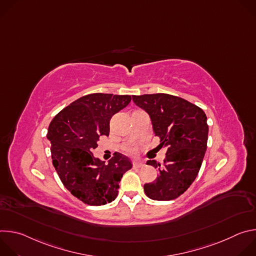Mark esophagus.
<instances>
[{
  "mask_svg": "<svg viewBox=\"0 0 256 256\" xmlns=\"http://www.w3.org/2000/svg\"><path fill=\"white\" fill-rule=\"evenodd\" d=\"M132 166H134V168H142V167L144 166V164L142 162H140V161H134Z\"/></svg>",
  "mask_w": 256,
  "mask_h": 256,
  "instance_id": "1",
  "label": "esophagus"
}]
</instances>
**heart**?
Masks as SVG:
<instances>
[{
	"mask_svg": "<svg viewBox=\"0 0 256 256\" xmlns=\"http://www.w3.org/2000/svg\"><path fill=\"white\" fill-rule=\"evenodd\" d=\"M124 150H126V152L128 153V154H134V153L136 151V148L134 147V144H128L126 147L124 148Z\"/></svg>",
	"mask_w": 256,
	"mask_h": 256,
	"instance_id": "obj_1",
	"label": "heart"
}]
</instances>
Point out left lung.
I'll list each match as a JSON object with an SVG mask.
<instances>
[{
  "mask_svg": "<svg viewBox=\"0 0 256 256\" xmlns=\"http://www.w3.org/2000/svg\"><path fill=\"white\" fill-rule=\"evenodd\" d=\"M132 101L149 114L159 147L167 148L163 164L147 162L158 169L159 177L144 186V194L154 200H175L188 190L200 169L208 142L206 116L190 101L164 93L134 95Z\"/></svg>",
  "mask_w": 256,
  "mask_h": 256,
  "instance_id": "8db88e82",
  "label": "left lung"
}]
</instances>
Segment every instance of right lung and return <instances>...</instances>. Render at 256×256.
I'll return each instance as SVG.
<instances>
[{
  "mask_svg": "<svg viewBox=\"0 0 256 256\" xmlns=\"http://www.w3.org/2000/svg\"><path fill=\"white\" fill-rule=\"evenodd\" d=\"M130 100V95L88 94L64 107L50 124L46 136L52 164L64 188L86 204L114 200L120 178L132 166L118 152L106 165L92 153L99 136L109 134L112 116Z\"/></svg>",
  "mask_w": 256,
  "mask_h": 256,
  "instance_id": "right-lung-1",
  "label": "right lung"
}]
</instances>
